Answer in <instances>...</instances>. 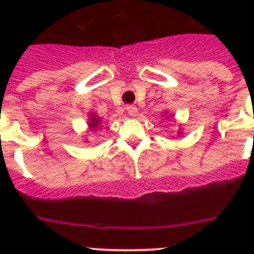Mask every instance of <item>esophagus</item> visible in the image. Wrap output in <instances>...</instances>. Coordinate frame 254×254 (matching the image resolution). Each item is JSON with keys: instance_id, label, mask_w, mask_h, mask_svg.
<instances>
[{"instance_id": "1", "label": "esophagus", "mask_w": 254, "mask_h": 254, "mask_svg": "<svg viewBox=\"0 0 254 254\" xmlns=\"http://www.w3.org/2000/svg\"><path fill=\"white\" fill-rule=\"evenodd\" d=\"M126 109H127V113L129 116H136L137 114V108H136V105H127Z\"/></svg>"}]
</instances>
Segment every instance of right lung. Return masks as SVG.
Here are the masks:
<instances>
[{
	"mask_svg": "<svg viewBox=\"0 0 254 254\" xmlns=\"http://www.w3.org/2000/svg\"><path fill=\"white\" fill-rule=\"evenodd\" d=\"M99 123H100L99 118H98V117H93V118H91V122L89 123V126H90L91 129H95L96 127L99 126Z\"/></svg>",
	"mask_w": 254,
	"mask_h": 254,
	"instance_id": "right-lung-1",
	"label": "right lung"
}]
</instances>
